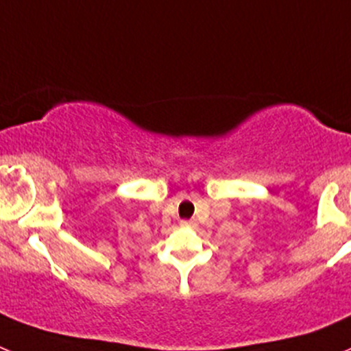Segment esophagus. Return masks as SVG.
Listing matches in <instances>:
<instances>
[{
    "mask_svg": "<svg viewBox=\"0 0 351 351\" xmlns=\"http://www.w3.org/2000/svg\"><path fill=\"white\" fill-rule=\"evenodd\" d=\"M181 226H184V228H191V226H195V220H181Z\"/></svg>",
    "mask_w": 351,
    "mask_h": 351,
    "instance_id": "34e87169",
    "label": "esophagus"
}]
</instances>
